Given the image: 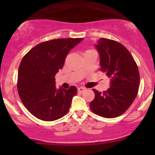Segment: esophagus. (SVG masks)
I'll list each match as a JSON object with an SVG mask.
<instances>
[{
	"label": "esophagus",
	"mask_w": 155,
	"mask_h": 155,
	"mask_svg": "<svg viewBox=\"0 0 155 155\" xmlns=\"http://www.w3.org/2000/svg\"><path fill=\"white\" fill-rule=\"evenodd\" d=\"M85 90H86V88H85V87H79L78 88V92H80V93L84 92Z\"/></svg>",
	"instance_id": "1"
}]
</instances>
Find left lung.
I'll list each match as a JSON object with an SVG mask.
<instances>
[{"label":"left lung","mask_w":155,"mask_h":155,"mask_svg":"<svg viewBox=\"0 0 155 155\" xmlns=\"http://www.w3.org/2000/svg\"><path fill=\"white\" fill-rule=\"evenodd\" d=\"M96 48L100 55V71L110 78L107 91L94 92L90 102L93 113L105 118H115L129 109L137 97L140 86L138 67L131 53L120 42L102 38Z\"/></svg>","instance_id":"8db88e82"}]
</instances>
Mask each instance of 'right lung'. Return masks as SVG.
I'll return each mask as SVG.
<instances>
[{"label":"right lung","instance_id":"1","mask_svg":"<svg viewBox=\"0 0 155 155\" xmlns=\"http://www.w3.org/2000/svg\"><path fill=\"white\" fill-rule=\"evenodd\" d=\"M82 38L57 39L36 45L24 56L18 73L19 97L31 114L43 121H53L69 111L75 86L56 88L55 75L62 69L68 52Z\"/></svg>","mask_w":155,"mask_h":155}]
</instances>
